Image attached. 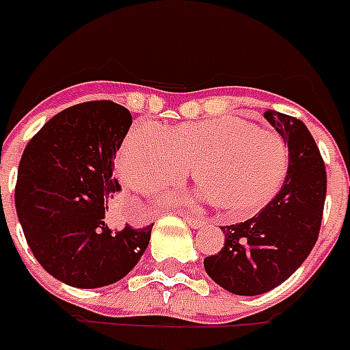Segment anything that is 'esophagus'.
Segmentation results:
<instances>
[{
    "label": "esophagus",
    "instance_id": "1",
    "mask_svg": "<svg viewBox=\"0 0 350 350\" xmlns=\"http://www.w3.org/2000/svg\"><path fill=\"white\" fill-rule=\"evenodd\" d=\"M184 222L188 224L189 228H193V229H198V228H202L204 224V220H198V219H193V217H184Z\"/></svg>",
    "mask_w": 350,
    "mask_h": 350
}]
</instances>
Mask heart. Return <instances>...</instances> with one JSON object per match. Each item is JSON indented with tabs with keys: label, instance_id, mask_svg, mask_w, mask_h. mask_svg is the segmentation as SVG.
Segmentation results:
<instances>
[{
	"label": "heart",
	"instance_id": "b5f03b06",
	"mask_svg": "<svg viewBox=\"0 0 350 350\" xmlns=\"http://www.w3.org/2000/svg\"><path fill=\"white\" fill-rule=\"evenodd\" d=\"M117 172L141 193L183 180L193 166L198 200H215L229 217H247L275 197L286 180L284 139L237 117L184 122L164 130L137 122L117 153ZM166 202L177 204V195Z\"/></svg>",
	"mask_w": 350,
	"mask_h": 350
}]
</instances>
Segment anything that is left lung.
I'll use <instances>...</instances> for the list:
<instances>
[{
    "label": "left lung",
    "instance_id": "1",
    "mask_svg": "<svg viewBox=\"0 0 350 350\" xmlns=\"http://www.w3.org/2000/svg\"><path fill=\"white\" fill-rule=\"evenodd\" d=\"M264 117L289 148L286 180L254 217L220 228L224 247L204 258L209 278L240 296L275 289L304 264L317 244L325 204V166L306 124L275 110Z\"/></svg>",
    "mask_w": 350,
    "mask_h": 350
}]
</instances>
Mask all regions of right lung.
I'll list each match as a JSON object with an SVG mask.
<instances>
[{
  "label": "right lung",
  "mask_w": 350,
  "mask_h": 350,
  "mask_svg": "<svg viewBox=\"0 0 350 350\" xmlns=\"http://www.w3.org/2000/svg\"><path fill=\"white\" fill-rule=\"evenodd\" d=\"M131 126L130 111L90 100L54 116L19 162L16 211L41 267L66 286L97 289L130 273L152 226L111 229L106 202L121 191L113 159Z\"/></svg>",
  "instance_id": "1"
}]
</instances>
